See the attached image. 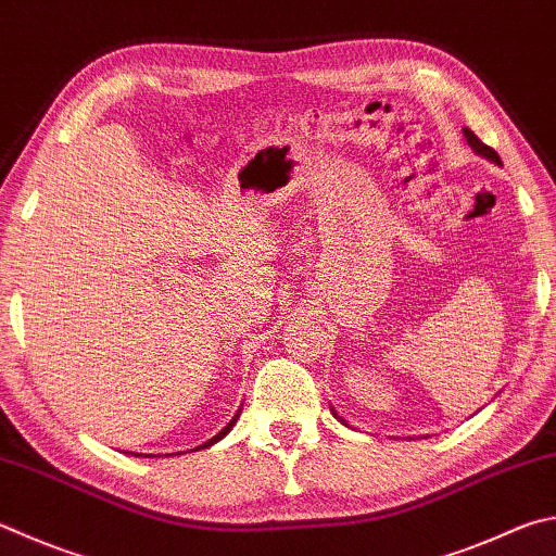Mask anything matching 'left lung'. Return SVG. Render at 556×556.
<instances>
[{
    "instance_id": "8db88e82",
    "label": "left lung",
    "mask_w": 556,
    "mask_h": 556,
    "mask_svg": "<svg viewBox=\"0 0 556 556\" xmlns=\"http://www.w3.org/2000/svg\"><path fill=\"white\" fill-rule=\"evenodd\" d=\"M464 138H467V143L471 146V150L477 155H481V157H486V160H491V163H496V165H501V157H498V153L493 148H489L486 143H481L479 140V136L473 134V130H469V128H464ZM336 418H338V413H336ZM340 422H345L340 418Z\"/></svg>"
}]
</instances>
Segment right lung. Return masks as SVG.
Here are the masks:
<instances>
[{"label":"right lung","instance_id":"1","mask_svg":"<svg viewBox=\"0 0 556 556\" xmlns=\"http://www.w3.org/2000/svg\"><path fill=\"white\" fill-rule=\"evenodd\" d=\"M238 416H240V410L236 413V416H233V420H230V422H228V426H226L224 430H220V432H218V435H214V438H211L208 442H204V445H199L197 450H204V447H211V445H214V442H218V440H224V438L228 435V432H230V428H233V426H236V420H238Z\"/></svg>","mask_w":556,"mask_h":556}]
</instances>
